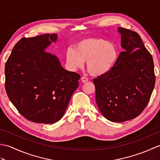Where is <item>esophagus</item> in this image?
Listing matches in <instances>:
<instances>
[{
  "mask_svg": "<svg viewBox=\"0 0 160 160\" xmlns=\"http://www.w3.org/2000/svg\"><path fill=\"white\" fill-rule=\"evenodd\" d=\"M88 80H89V79H88V78H86V77H82V78H81V81H82L83 83L87 82Z\"/></svg>",
  "mask_w": 160,
  "mask_h": 160,
  "instance_id": "34e87169",
  "label": "esophagus"
}]
</instances>
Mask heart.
Wrapping results in <instances>:
<instances>
[{"label":"heart","instance_id":"heart-1","mask_svg":"<svg viewBox=\"0 0 160 160\" xmlns=\"http://www.w3.org/2000/svg\"><path fill=\"white\" fill-rule=\"evenodd\" d=\"M118 51L112 42L102 38L83 39L76 45V52H67V62L73 69H81L87 62L88 72L94 76L108 72L117 62Z\"/></svg>","mask_w":160,"mask_h":160}]
</instances>
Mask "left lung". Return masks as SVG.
Instances as JSON below:
<instances>
[{"label": "left lung", "mask_w": 160, "mask_h": 160, "mask_svg": "<svg viewBox=\"0 0 160 160\" xmlns=\"http://www.w3.org/2000/svg\"><path fill=\"white\" fill-rule=\"evenodd\" d=\"M124 48L107 73L94 78L96 103L107 120L122 122L138 117L147 106L154 89V63L140 35L119 28Z\"/></svg>", "instance_id": "left-lung-1"}]
</instances>
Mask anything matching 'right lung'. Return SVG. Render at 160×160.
<instances>
[{
	"label": "right lung",
	"instance_id": "right-lung-1",
	"mask_svg": "<svg viewBox=\"0 0 160 160\" xmlns=\"http://www.w3.org/2000/svg\"><path fill=\"white\" fill-rule=\"evenodd\" d=\"M56 33L22 38L5 64V90L22 116L35 123L53 124L64 114L80 76L61 67L57 58L44 52Z\"/></svg>",
	"mask_w": 160,
	"mask_h": 160
}]
</instances>
